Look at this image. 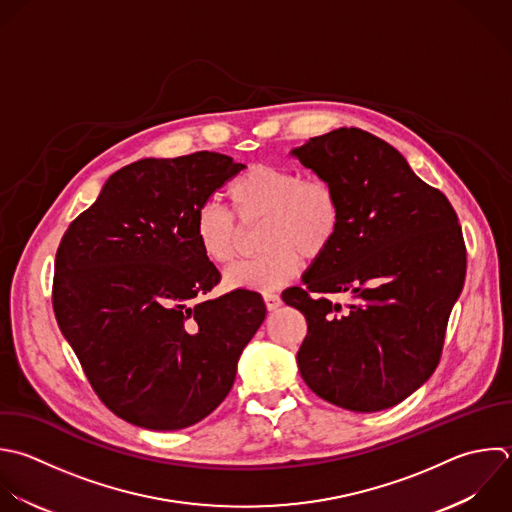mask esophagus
Instances as JSON below:
<instances>
[{
	"label": "esophagus",
	"mask_w": 512,
	"mask_h": 512,
	"mask_svg": "<svg viewBox=\"0 0 512 512\" xmlns=\"http://www.w3.org/2000/svg\"><path fill=\"white\" fill-rule=\"evenodd\" d=\"M264 302H266V308L272 312V310H278L280 306H282V298L278 296V294H272V292H268V294H264Z\"/></svg>",
	"instance_id": "1"
}]
</instances>
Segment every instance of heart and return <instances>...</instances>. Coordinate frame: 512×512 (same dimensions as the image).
<instances>
[{
  "label": "heart",
  "mask_w": 512,
  "mask_h": 512,
  "mask_svg": "<svg viewBox=\"0 0 512 512\" xmlns=\"http://www.w3.org/2000/svg\"><path fill=\"white\" fill-rule=\"evenodd\" d=\"M236 216L218 200H206L196 212V238L208 260L230 266L240 256L244 230L260 222L262 252L226 274L232 288L270 292L286 284L302 256H324L342 230V200L334 184L302 178L300 172L256 164L230 184Z\"/></svg>",
  "instance_id": "obj_1"
}]
</instances>
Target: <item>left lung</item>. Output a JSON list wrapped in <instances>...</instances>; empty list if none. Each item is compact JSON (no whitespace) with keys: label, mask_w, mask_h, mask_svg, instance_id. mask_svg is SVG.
<instances>
[{"label":"left lung","mask_w":512,"mask_h":512,"mask_svg":"<svg viewBox=\"0 0 512 512\" xmlns=\"http://www.w3.org/2000/svg\"><path fill=\"white\" fill-rule=\"evenodd\" d=\"M342 200L334 246L282 294L308 334L298 368L314 394L354 412H378L420 388L440 362L462 290L466 248L446 196L422 182L384 140L340 128L292 150ZM350 291L353 302L329 296Z\"/></svg>","instance_id":"obj_1"}]
</instances>
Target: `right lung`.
I'll return each mask as SVG.
<instances>
[{"label":"right lung","instance_id":"add662e5","mask_svg":"<svg viewBox=\"0 0 512 512\" xmlns=\"http://www.w3.org/2000/svg\"><path fill=\"white\" fill-rule=\"evenodd\" d=\"M244 164L218 152L134 162L66 230L52 302L94 392L120 418L180 430L228 396L266 318L258 292L206 294L218 268L196 212Z\"/></svg>","mask_w":512,"mask_h":512}]
</instances>
